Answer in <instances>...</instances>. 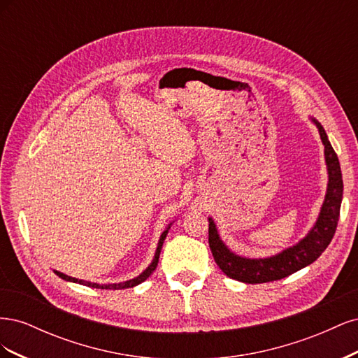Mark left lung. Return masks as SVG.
Here are the masks:
<instances>
[{"label":"left lung","instance_id":"8db88e82","mask_svg":"<svg viewBox=\"0 0 358 358\" xmlns=\"http://www.w3.org/2000/svg\"><path fill=\"white\" fill-rule=\"evenodd\" d=\"M312 122L318 127L329 171L326 199H324L315 225L312 227L310 231L299 243L284 249L282 252L267 258H245L236 255L225 246L218 234V230H216L213 220L209 218L210 251L215 258V263L229 278L241 280V282L245 284L272 282V280L287 278L291 273L297 272V270L312 264L330 245L339 221L343 182L338 155H336L334 149L331 148L326 131L313 117Z\"/></svg>","mask_w":358,"mask_h":358}]
</instances>
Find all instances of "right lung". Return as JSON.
Instances as JSON below:
<instances>
[{
    "label": "right lung",
    "mask_w": 358,
    "mask_h": 358,
    "mask_svg": "<svg viewBox=\"0 0 358 358\" xmlns=\"http://www.w3.org/2000/svg\"><path fill=\"white\" fill-rule=\"evenodd\" d=\"M170 225H171V224H169L167 229H166L164 231H162V234H161V237H159V242H158V246H157V251H155V257H154V259H152V263H150V264L148 266V268L145 270V272H142V273H140V275H138L137 278H134V279H129V280H125V282H119V284H106V285L101 284V285H100V284H95V282H88V280L76 279V278H71V276H69V275H64V273L58 272V270H53V272H55V273H57L61 279H64V280H70V282L82 284V285L91 287V288H101V289H124V288H133V287H136V285H138V284H142L143 280H146L150 275H152V272L157 268L161 248H162V243H164V241H166L167 233H169V230H170Z\"/></svg>",
    "instance_id": "right-lung-1"
}]
</instances>
